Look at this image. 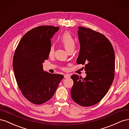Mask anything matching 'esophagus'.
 <instances>
[{"label": "esophagus", "instance_id": "obj_1", "mask_svg": "<svg viewBox=\"0 0 129 129\" xmlns=\"http://www.w3.org/2000/svg\"><path fill=\"white\" fill-rule=\"evenodd\" d=\"M70 77H71V76H70L69 74H65V75H64V78H69Z\"/></svg>", "mask_w": 129, "mask_h": 129}]
</instances>
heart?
<instances>
[{"label": "heart", "mask_w": 129, "mask_h": 129, "mask_svg": "<svg viewBox=\"0 0 129 129\" xmlns=\"http://www.w3.org/2000/svg\"><path fill=\"white\" fill-rule=\"evenodd\" d=\"M60 41L64 47L66 49L69 53L73 51L75 47V41L72 35L69 32H66L62 35L60 38ZM54 46L52 45L50 46L49 49V55L52 56L54 53Z\"/></svg>", "instance_id": "b5f03b06"}]
</instances>
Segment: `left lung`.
I'll use <instances>...</instances> for the list:
<instances>
[{"label":"left lung","mask_w":129,"mask_h":129,"mask_svg":"<svg viewBox=\"0 0 129 129\" xmlns=\"http://www.w3.org/2000/svg\"><path fill=\"white\" fill-rule=\"evenodd\" d=\"M80 44L78 64H85L84 79L74 74L71 96L81 106L98 103L107 94L115 77V56L113 47L104 35L90 28L79 27Z\"/></svg>","instance_id":"1"}]
</instances>
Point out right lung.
Listing matches in <instances>:
<instances>
[{"label": "right lung", "mask_w": 129, "mask_h": 129, "mask_svg": "<svg viewBox=\"0 0 129 129\" xmlns=\"http://www.w3.org/2000/svg\"><path fill=\"white\" fill-rule=\"evenodd\" d=\"M58 27L41 26L27 32L15 50L13 67L22 94L30 102L41 104L51 99L60 81L61 74L44 72L42 63L47 60L51 39Z\"/></svg>", "instance_id": "1"}]
</instances>
